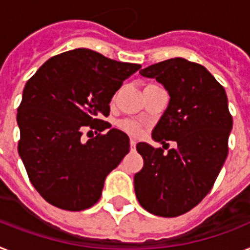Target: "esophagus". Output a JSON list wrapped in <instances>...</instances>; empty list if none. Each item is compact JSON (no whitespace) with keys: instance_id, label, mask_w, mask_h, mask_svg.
Returning a JSON list of instances; mask_svg holds the SVG:
<instances>
[{"instance_id":"obj_1","label":"esophagus","mask_w":250,"mask_h":250,"mask_svg":"<svg viewBox=\"0 0 250 250\" xmlns=\"http://www.w3.org/2000/svg\"><path fill=\"white\" fill-rule=\"evenodd\" d=\"M135 146H137V140L130 139V149H131V150L135 149Z\"/></svg>"}]
</instances>
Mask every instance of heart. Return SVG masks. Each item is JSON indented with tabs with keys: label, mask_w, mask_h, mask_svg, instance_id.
<instances>
[{
	"label": "heart",
	"mask_w": 250,
	"mask_h": 250,
	"mask_svg": "<svg viewBox=\"0 0 250 250\" xmlns=\"http://www.w3.org/2000/svg\"><path fill=\"white\" fill-rule=\"evenodd\" d=\"M117 127L123 130L124 133L133 135V137H139L143 133V126L138 121L130 120V119H124V120L117 121Z\"/></svg>",
	"instance_id": "obj_1"
}]
</instances>
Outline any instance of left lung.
Masks as SVG:
<instances>
[{
	"label": "left lung",
	"instance_id": "obj_1",
	"mask_svg": "<svg viewBox=\"0 0 250 250\" xmlns=\"http://www.w3.org/2000/svg\"><path fill=\"white\" fill-rule=\"evenodd\" d=\"M139 74L154 78L170 94L152 138L164 148L166 140L177 146L164 153L162 148L138 143L144 165L134 176V189L146 211L176 217L211 191L228 157L232 129L228 97L204 66L181 57L150 65Z\"/></svg>",
	"mask_w": 250,
	"mask_h": 250
}]
</instances>
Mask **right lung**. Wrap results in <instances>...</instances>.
I'll use <instances>...</instances> for the list:
<instances>
[{"label":"right lung","mask_w":250,"mask_h":250,"mask_svg":"<svg viewBox=\"0 0 250 250\" xmlns=\"http://www.w3.org/2000/svg\"><path fill=\"white\" fill-rule=\"evenodd\" d=\"M139 69L76 48L51 57L26 82L18 108L19 156L49 204L83 211L98 202L106 176L130 149L121 130L102 134L111 127L102 117L124 80ZM92 129L97 135L85 141Z\"/></svg>","instance_id":"1"}]
</instances>
